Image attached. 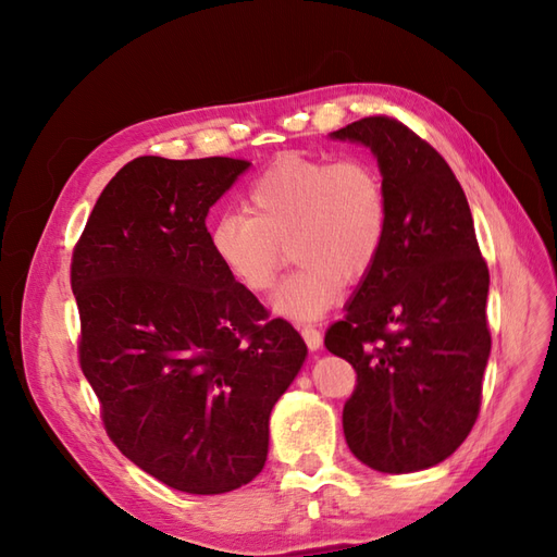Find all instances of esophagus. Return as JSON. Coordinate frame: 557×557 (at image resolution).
<instances>
[{
  "label": "esophagus",
  "instance_id": "34e87169",
  "mask_svg": "<svg viewBox=\"0 0 557 557\" xmlns=\"http://www.w3.org/2000/svg\"><path fill=\"white\" fill-rule=\"evenodd\" d=\"M300 336H304V341H306V345L310 349H320L322 347V331L317 329V326H312V324L300 326Z\"/></svg>",
  "mask_w": 557,
  "mask_h": 557
}]
</instances>
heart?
Here are the masks:
<instances>
[{"mask_svg":"<svg viewBox=\"0 0 557 557\" xmlns=\"http://www.w3.org/2000/svg\"><path fill=\"white\" fill-rule=\"evenodd\" d=\"M247 212L214 219L212 253L243 289L265 294L292 245L300 268L282 282L273 308L300 322L322 317L345 282L371 273L389 226L383 177L359 158L282 156L251 182Z\"/></svg>","mask_w":557,"mask_h":557,"instance_id":"heart-1","label":"heart"}]
</instances>
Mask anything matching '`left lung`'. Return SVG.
I'll return each instance as SVG.
<instances>
[{"mask_svg": "<svg viewBox=\"0 0 557 557\" xmlns=\"http://www.w3.org/2000/svg\"><path fill=\"white\" fill-rule=\"evenodd\" d=\"M331 137L373 151L389 205L380 259L324 336L357 371L345 441L375 471H422L462 446L479 418L492 343L487 263L465 190L429 141L389 116Z\"/></svg>", "mask_w": 557, "mask_h": 557, "instance_id": "left-lung-1", "label": "left lung"}]
</instances>
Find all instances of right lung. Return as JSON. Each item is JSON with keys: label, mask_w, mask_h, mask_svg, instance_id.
<instances>
[{"label": "right lung", "mask_w": 557, "mask_h": 557, "mask_svg": "<svg viewBox=\"0 0 557 557\" xmlns=\"http://www.w3.org/2000/svg\"><path fill=\"white\" fill-rule=\"evenodd\" d=\"M249 165L139 156L104 186L72 253L78 363L107 434L188 495L257 479L270 410L308 355L210 247L205 219Z\"/></svg>", "instance_id": "1"}]
</instances>
